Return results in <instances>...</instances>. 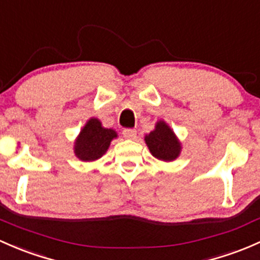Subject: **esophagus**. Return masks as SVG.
Listing matches in <instances>:
<instances>
[{"instance_id": "obj_1", "label": "esophagus", "mask_w": 260, "mask_h": 260, "mask_svg": "<svg viewBox=\"0 0 260 260\" xmlns=\"http://www.w3.org/2000/svg\"><path fill=\"white\" fill-rule=\"evenodd\" d=\"M122 135H123V137L127 138V139H135L136 137H137V131L127 128V129H123Z\"/></svg>"}]
</instances>
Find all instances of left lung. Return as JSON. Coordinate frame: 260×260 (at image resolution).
I'll use <instances>...</instances> for the list:
<instances>
[{"instance_id": "left-lung-1", "label": "left lung", "mask_w": 260, "mask_h": 260, "mask_svg": "<svg viewBox=\"0 0 260 260\" xmlns=\"http://www.w3.org/2000/svg\"><path fill=\"white\" fill-rule=\"evenodd\" d=\"M146 143L155 158L166 162L176 159L180 152V143L173 131L162 121L157 123L153 132L146 136Z\"/></svg>"}]
</instances>
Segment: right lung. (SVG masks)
<instances>
[{"instance_id":"add662e5","label":"right lung","mask_w":260,"mask_h":260,"mask_svg":"<svg viewBox=\"0 0 260 260\" xmlns=\"http://www.w3.org/2000/svg\"><path fill=\"white\" fill-rule=\"evenodd\" d=\"M116 137L117 135L113 129L103 128L98 119L91 118L76 141V155L82 160L98 159L105 154L111 141Z\"/></svg>"}]
</instances>
